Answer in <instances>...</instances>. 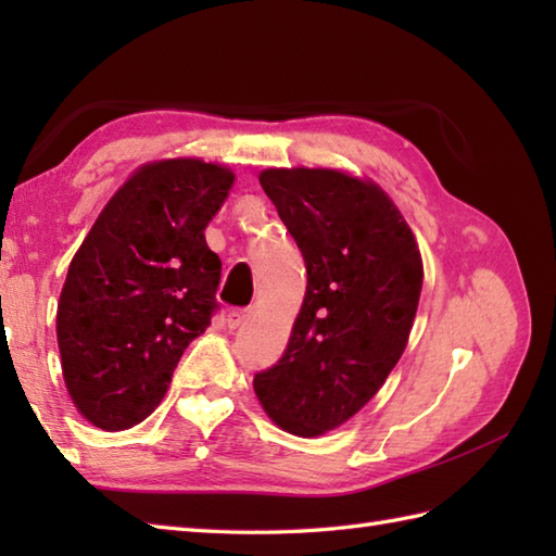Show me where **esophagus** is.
<instances>
[{
	"label": "esophagus",
	"mask_w": 556,
	"mask_h": 556,
	"mask_svg": "<svg viewBox=\"0 0 556 556\" xmlns=\"http://www.w3.org/2000/svg\"><path fill=\"white\" fill-rule=\"evenodd\" d=\"M248 317H251V311H241V308L229 311L227 325H229V329H239V327H243L248 323Z\"/></svg>",
	"instance_id": "1"
}]
</instances>
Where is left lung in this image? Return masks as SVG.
Returning <instances> with one entry per match:
<instances>
[{
    "instance_id": "1",
    "label": "left lung",
    "mask_w": 556,
    "mask_h": 556,
    "mask_svg": "<svg viewBox=\"0 0 556 556\" xmlns=\"http://www.w3.org/2000/svg\"><path fill=\"white\" fill-rule=\"evenodd\" d=\"M260 184L301 248L308 287L285 356L253 389L277 428L320 437L356 416L404 353L420 248L394 200L365 176L269 167Z\"/></svg>"
}]
</instances>
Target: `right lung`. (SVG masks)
Instances as JSON below:
<instances>
[{"label": "right lung", "instance_id": "add662e5", "mask_svg": "<svg viewBox=\"0 0 556 556\" xmlns=\"http://www.w3.org/2000/svg\"><path fill=\"white\" fill-rule=\"evenodd\" d=\"M233 179L227 164L198 157L140 164L71 260L56 344L66 392L96 428L146 420L186 346L210 327L222 263L205 227Z\"/></svg>", "mask_w": 556, "mask_h": 556}]
</instances>
